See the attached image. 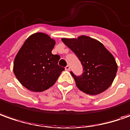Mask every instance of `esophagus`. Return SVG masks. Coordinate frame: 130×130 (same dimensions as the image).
<instances>
[{
	"mask_svg": "<svg viewBox=\"0 0 130 130\" xmlns=\"http://www.w3.org/2000/svg\"><path fill=\"white\" fill-rule=\"evenodd\" d=\"M65 69H66L67 71H69L70 70V67H69V65H67V67H65Z\"/></svg>",
	"mask_w": 130,
	"mask_h": 130,
	"instance_id": "esophagus-1",
	"label": "esophagus"
}]
</instances>
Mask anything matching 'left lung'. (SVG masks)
<instances>
[{"instance_id":"obj_1","label":"left lung","mask_w":130,"mask_h":130,"mask_svg":"<svg viewBox=\"0 0 130 130\" xmlns=\"http://www.w3.org/2000/svg\"><path fill=\"white\" fill-rule=\"evenodd\" d=\"M61 40L76 54L84 67V73L80 76L71 72L78 88L91 95L107 90L118 71L113 55L99 41L86 35Z\"/></svg>"}]
</instances>
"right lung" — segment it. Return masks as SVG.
<instances>
[{"label":"right lung","mask_w":130,"mask_h":130,"mask_svg":"<svg viewBox=\"0 0 130 130\" xmlns=\"http://www.w3.org/2000/svg\"><path fill=\"white\" fill-rule=\"evenodd\" d=\"M55 40L43 32L33 34L25 41L15 56L13 72L27 89L42 92L55 84L64 68L58 65L60 56L52 51Z\"/></svg>","instance_id":"right-lung-1"}]
</instances>
